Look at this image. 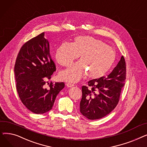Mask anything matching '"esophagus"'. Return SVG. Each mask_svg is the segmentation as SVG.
<instances>
[{
    "mask_svg": "<svg viewBox=\"0 0 147 147\" xmlns=\"http://www.w3.org/2000/svg\"><path fill=\"white\" fill-rule=\"evenodd\" d=\"M66 86H67V87H68V88H71V87H73V86H74V84H72V83H66Z\"/></svg>",
    "mask_w": 147,
    "mask_h": 147,
    "instance_id": "1",
    "label": "esophagus"
}]
</instances>
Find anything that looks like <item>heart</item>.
Masks as SVG:
<instances>
[{"label": "heart", "instance_id": "heart-1", "mask_svg": "<svg viewBox=\"0 0 147 147\" xmlns=\"http://www.w3.org/2000/svg\"><path fill=\"white\" fill-rule=\"evenodd\" d=\"M79 55L80 61L59 73L61 80L76 83L86 75L92 79L101 78L112 67L116 57L111 47L88 36L76 37L71 43H63L56 50L55 57L59 65L67 67Z\"/></svg>", "mask_w": 147, "mask_h": 147}]
</instances>
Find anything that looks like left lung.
Masks as SVG:
<instances>
[{
  "mask_svg": "<svg viewBox=\"0 0 147 147\" xmlns=\"http://www.w3.org/2000/svg\"><path fill=\"white\" fill-rule=\"evenodd\" d=\"M126 77V62L122 56L107 77L91 80L88 82V86H82L80 113L89 120L101 119L110 113L119 103Z\"/></svg>",
  "mask_w": 147,
  "mask_h": 147,
  "instance_id": "left-lung-1",
  "label": "left lung"
}]
</instances>
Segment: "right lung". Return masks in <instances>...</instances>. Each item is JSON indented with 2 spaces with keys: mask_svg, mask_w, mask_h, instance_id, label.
Instances as JSON below:
<instances>
[{
  "mask_svg": "<svg viewBox=\"0 0 147 147\" xmlns=\"http://www.w3.org/2000/svg\"><path fill=\"white\" fill-rule=\"evenodd\" d=\"M44 35L42 33L22 45L14 67L19 97L27 109L36 114L50 111L65 86L64 82H51L48 88L45 85L56 71V66Z\"/></svg>",
  "mask_w": 147,
  "mask_h": 147,
  "instance_id": "right-lung-1",
  "label": "right lung"
}]
</instances>
